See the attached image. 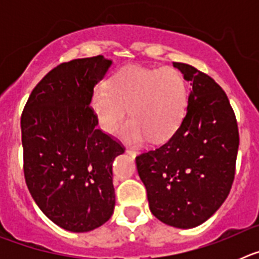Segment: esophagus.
I'll return each instance as SVG.
<instances>
[{
    "label": "esophagus",
    "mask_w": 259,
    "mask_h": 259,
    "mask_svg": "<svg viewBox=\"0 0 259 259\" xmlns=\"http://www.w3.org/2000/svg\"><path fill=\"white\" fill-rule=\"evenodd\" d=\"M125 153H127V154H130V155H132V157H136V155H137L136 150L130 149V148H127V149H125Z\"/></svg>",
    "instance_id": "esophagus-1"
}]
</instances>
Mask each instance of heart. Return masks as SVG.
Here are the masks:
<instances>
[{
  "label": "heart",
  "mask_w": 259,
  "mask_h": 259,
  "mask_svg": "<svg viewBox=\"0 0 259 259\" xmlns=\"http://www.w3.org/2000/svg\"><path fill=\"white\" fill-rule=\"evenodd\" d=\"M188 106V87L184 76L172 67L127 66L116 71L106 85L91 93V107L101 130L115 134L130 107L131 120L123 136L132 143L163 141L182 124Z\"/></svg>",
  "instance_id": "1"
}]
</instances>
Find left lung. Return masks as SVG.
Segmentation results:
<instances>
[{
    "label": "left lung",
    "mask_w": 259,
    "mask_h": 259,
    "mask_svg": "<svg viewBox=\"0 0 259 259\" xmlns=\"http://www.w3.org/2000/svg\"><path fill=\"white\" fill-rule=\"evenodd\" d=\"M191 81L182 124L157 149L136 157L150 211L176 228L197 227L227 198L235 179L239 128L227 95L209 75L174 62Z\"/></svg>",
    "instance_id": "obj_1"
}]
</instances>
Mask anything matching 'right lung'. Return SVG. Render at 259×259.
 <instances>
[{
  "label": "right lung",
  "instance_id": "1",
  "mask_svg": "<svg viewBox=\"0 0 259 259\" xmlns=\"http://www.w3.org/2000/svg\"><path fill=\"white\" fill-rule=\"evenodd\" d=\"M113 61L74 59L49 71L33 88L22 118L24 178L52 222L88 232L114 212L113 161L123 146L97 128L91 93Z\"/></svg>",
  "mask_w": 259,
  "mask_h": 259
}]
</instances>
